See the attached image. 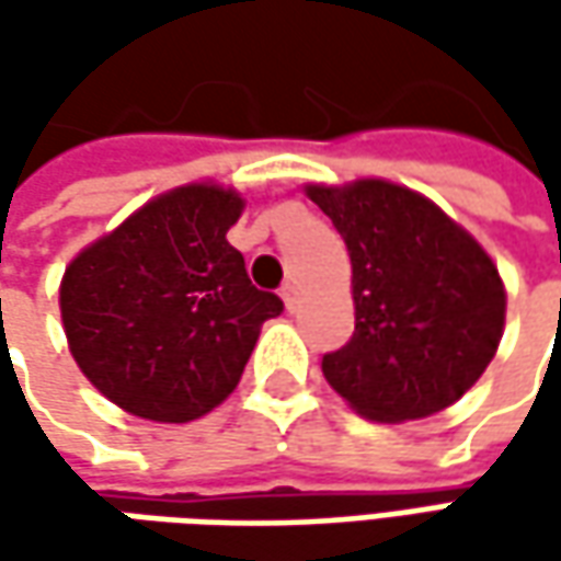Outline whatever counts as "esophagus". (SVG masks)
<instances>
[{
    "label": "esophagus",
    "mask_w": 561,
    "mask_h": 561,
    "mask_svg": "<svg viewBox=\"0 0 561 561\" xmlns=\"http://www.w3.org/2000/svg\"><path fill=\"white\" fill-rule=\"evenodd\" d=\"M280 296H284V302H287V309H296V284L293 280H287L284 287H280Z\"/></svg>",
    "instance_id": "34e87169"
}]
</instances>
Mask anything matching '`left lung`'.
I'll return each mask as SVG.
<instances>
[{
    "label": "left lung",
    "instance_id": "obj_1",
    "mask_svg": "<svg viewBox=\"0 0 561 561\" xmlns=\"http://www.w3.org/2000/svg\"><path fill=\"white\" fill-rule=\"evenodd\" d=\"M353 262L356 331L321 371L358 415L427 419L453 405L496 356L500 271L437 205L405 186H309Z\"/></svg>",
    "mask_w": 561,
    "mask_h": 561
}]
</instances>
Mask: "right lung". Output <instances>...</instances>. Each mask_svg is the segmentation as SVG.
Wrapping results in <instances>:
<instances>
[{"mask_svg": "<svg viewBox=\"0 0 561 561\" xmlns=\"http://www.w3.org/2000/svg\"><path fill=\"white\" fill-rule=\"evenodd\" d=\"M243 199L181 186L83 249L61 280L71 356L130 415L181 424L225 402L262 324L284 312L227 243Z\"/></svg>", "mask_w": 561, "mask_h": 561, "instance_id": "obj_1", "label": "right lung"}]
</instances>
